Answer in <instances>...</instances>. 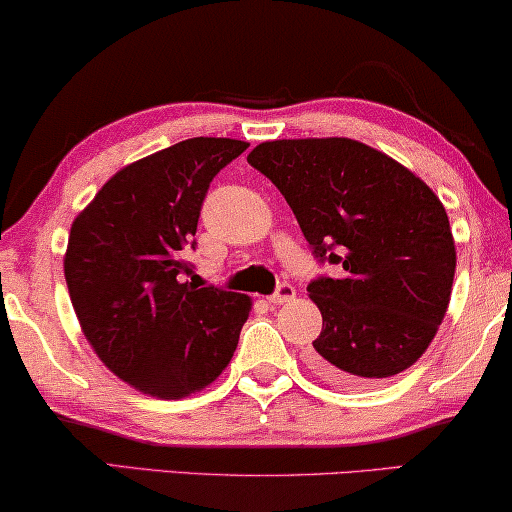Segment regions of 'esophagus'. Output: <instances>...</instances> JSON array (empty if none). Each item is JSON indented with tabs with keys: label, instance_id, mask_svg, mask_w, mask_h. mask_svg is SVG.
Instances as JSON below:
<instances>
[{
	"label": "esophagus",
	"instance_id": "esophagus-1",
	"mask_svg": "<svg viewBox=\"0 0 512 512\" xmlns=\"http://www.w3.org/2000/svg\"><path fill=\"white\" fill-rule=\"evenodd\" d=\"M293 296H296V289H293L291 284L284 282V284L277 286V291L268 298V303L270 305H284V303H289V300H293Z\"/></svg>",
	"mask_w": 512,
	"mask_h": 512
}]
</instances>
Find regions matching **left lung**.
<instances>
[{"instance_id": "8db88e82", "label": "left lung", "mask_w": 512, "mask_h": 512, "mask_svg": "<svg viewBox=\"0 0 512 512\" xmlns=\"http://www.w3.org/2000/svg\"><path fill=\"white\" fill-rule=\"evenodd\" d=\"M247 160L289 202L312 254L342 268L307 284L324 319L307 366L333 384L410 368L445 317L457 268L436 193L347 137L263 142Z\"/></svg>"}]
</instances>
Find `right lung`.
Listing matches in <instances>:
<instances>
[{
    "instance_id": "obj_1",
    "label": "right lung",
    "mask_w": 512,
    "mask_h": 512,
    "mask_svg": "<svg viewBox=\"0 0 512 512\" xmlns=\"http://www.w3.org/2000/svg\"><path fill=\"white\" fill-rule=\"evenodd\" d=\"M247 142L193 137L123 167L69 230L65 279L104 366L144 394L184 398L233 359L251 298L186 282L209 184Z\"/></svg>"
}]
</instances>
